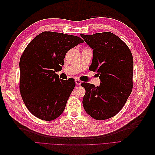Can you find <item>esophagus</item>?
Returning a JSON list of instances; mask_svg holds the SVG:
<instances>
[{
	"label": "esophagus",
	"instance_id": "esophagus-1",
	"mask_svg": "<svg viewBox=\"0 0 155 155\" xmlns=\"http://www.w3.org/2000/svg\"><path fill=\"white\" fill-rule=\"evenodd\" d=\"M75 82H76V84H78V85H81V83H82V82L81 81L79 80V79H76L75 81Z\"/></svg>",
	"mask_w": 155,
	"mask_h": 155
}]
</instances>
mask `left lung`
Returning a JSON list of instances; mask_svg holds the SVG:
<instances>
[{
    "mask_svg": "<svg viewBox=\"0 0 155 155\" xmlns=\"http://www.w3.org/2000/svg\"><path fill=\"white\" fill-rule=\"evenodd\" d=\"M93 49L90 70L100 76L99 86L83 83L86 90L83 105L86 113L96 120L110 119L119 112L133 86V58L129 47L110 32L91 35L81 34Z\"/></svg>",
    "mask_w": 155,
    "mask_h": 155,
    "instance_id": "left-lung-1",
    "label": "left lung"
}]
</instances>
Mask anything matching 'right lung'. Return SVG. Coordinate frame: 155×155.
I'll return each instance as SVG.
<instances>
[{
  "label": "right lung",
  "instance_id": "right-lung-1",
  "mask_svg": "<svg viewBox=\"0 0 155 155\" xmlns=\"http://www.w3.org/2000/svg\"><path fill=\"white\" fill-rule=\"evenodd\" d=\"M78 36L44 31L29 43L19 61L21 95L28 110L43 120L59 117L76 83L61 79L55 73L68 51L83 43Z\"/></svg>",
  "mask_w": 155,
  "mask_h": 155
}]
</instances>
